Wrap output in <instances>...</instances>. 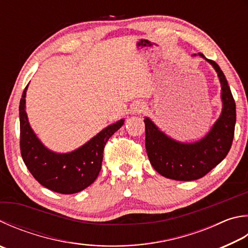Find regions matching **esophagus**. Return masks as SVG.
I'll list each match as a JSON object with an SVG mask.
<instances>
[{
  "instance_id": "esophagus-1",
  "label": "esophagus",
  "mask_w": 248,
  "mask_h": 248,
  "mask_svg": "<svg viewBox=\"0 0 248 248\" xmlns=\"http://www.w3.org/2000/svg\"><path fill=\"white\" fill-rule=\"evenodd\" d=\"M144 109H145V104H144L143 102H139V101L133 103V105L131 107V111L133 114H141L142 111H144Z\"/></svg>"
}]
</instances>
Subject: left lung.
I'll return each instance as SVG.
<instances>
[{
	"label": "left lung",
	"mask_w": 248,
	"mask_h": 248,
	"mask_svg": "<svg viewBox=\"0 0 248 248\" xmlns=\"http://www.w3.org/2000/svg\"><path fill=\"white\" fill-rule=\"evenodd\" d=\"M200 56L214 66L221 82L223 108L209 133L196 143H180L165 133L145 118V147L154 169L165 178L177 181H193L202 178L221 163L230 151L236 121L235 102L226 76L217 62L200 53Z\"/></svg>",
	"instance_id": "1"
}]
</instances>
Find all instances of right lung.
Returning <instances> with one entry per match:
<instances>
[{
  "mask_svg": "<svg viewBox=\"0 0 248 248\" xmlns=\"http://www.w3.org/2000/svg\"><path fill=\"white\" fill-rule=\"evenodd\" d=\"M27 88L28 85L22 92L19 104L20 153L25 165L33 178L48 190L62 194L84 190L100 173L106 142L124 124V119L102 130L78 150L56 154L48 151L30 128L25 109Z\"/></svg>",
  "mask_w": 248,
  "mask_h": 248,
  "instance_id": "add662e5",
  "label": "right lung"
}]
</instances>
